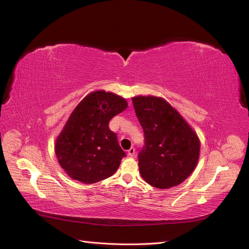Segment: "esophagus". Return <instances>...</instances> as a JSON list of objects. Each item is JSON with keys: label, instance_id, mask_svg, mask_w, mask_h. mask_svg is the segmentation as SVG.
<instances>
[{"label": "esophagus", "instance_id": "34e87169", "mask_svg": "<svg viewBox=\"0 0 249 249\" xmlns=\"http://www.w3.org/2000/svg\"><path fill=\"white\" fill-rule=\"evenodd\" d=\"M127 155H129L130 157H133L135 155V148L131 147L129 150H127Z\"/></svg>", "mask_w": 249, "mask_h": 249}]
</instances>
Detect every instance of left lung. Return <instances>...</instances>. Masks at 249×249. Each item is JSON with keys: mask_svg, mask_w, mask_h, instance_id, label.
<instances>
[{"mask_svg": "<svg viewBox=\"0 0 249 249\" xmlns=\"http://www.w3.org/2000/svg\"><path fill=\"white\" fill-rule=\"evenodd\" d=\"M132 101L144 133V145L138 154L142 178L159 189L178 186L197 164L196 134L161 97L136 96Z\"/></svg>", "mask_w": 249, "mask_h": 249, "instance_id": "1", "label": "left lung"}]
</instances>
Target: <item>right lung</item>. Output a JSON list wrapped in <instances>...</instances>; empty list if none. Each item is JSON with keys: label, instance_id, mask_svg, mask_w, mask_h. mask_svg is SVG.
I'll use <instances>...</instances> for the list:
<instances>
[{"label": "right lung", "instance_id": "1", "mask_svg": "<svg viewBox=\"0 0 249 249\" xmlns=\"http://www.w3.org/2000/svg\"><path fill=\"white\" fill-rule=\"evenodd\" d=\"M126 106L123 97L102 90L72 111L55 145L59 164L71 178L93 184L114 175L125 153L109 122Z\"/></svg>", "mask_w": 249, "mask_h": 249}]
</instances>
